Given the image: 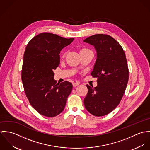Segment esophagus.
<instances>
[{"instance_id": "34e87169", "label": "esophagus", "mask_w": 150, "mask_h": 150, "mask_svg": "<svg viewBox=\"0 0 150 150\" xmlns=\"http://www.w3.org/2000/svg\"><path fill=\"white\" fill-rule=\"evenodd\" d=\"M79 84H80V83H79V82H78V81H76V82L73 83V86H78Z\"/></svg>"}]
</instances>
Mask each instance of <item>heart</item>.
Here are the masks:
<instances>
[{"mask_svg": "<svg viewBox=\"0 0 150 150\" xmlns=\"http://www.w3.org/2000/svg\"><path fill=\"white\" fill-rule=\"evenodd\" d=\"M91 51V50H89L88 48H83L80 50V52H84V51ZM64 56H65V53H64L63 55H62V57H64Z\"/></svg>", "mask_w": 150, "mask_h": 150, "instance_id": "heart-1", "label": "heart"}]
</instances>
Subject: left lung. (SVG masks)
I'll return each mask as SVG.
<instances>
[{"mask_svg":"<svg viewBox=\"0 0 150 150\" xmlns=\"http://www.w3.org/2000/svg\"><path fill=\"white\" fill-rule=\"evenodd\" d=\"M94 46L97 58L91 74L98 79L95 88L86 85V110L101 117L111 112L121 100L129 79L127 58L121 45L111 36L97 34L84 40Z\"/></svg>","mask_w":150,"mask_h":150,"instance_id":"obj_1","label":"left lung"}]
</instances>
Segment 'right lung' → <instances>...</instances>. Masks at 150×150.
<instances>
[{
  "mask_svg": "<svg viewBox=\"0 0 150 150\" xmlns=\"http://www.w3.org/2000/svg\"><path fill=\"white\" fill-rule=\"evenodd\" d=\"M73 40L44 32L31 39L25 48L21 71L24 91L31 106L44 116L62 112L71 92V83L57 84L53 70L60 63L61 51Z\"/></svg>",
  "mask_w": 150,
  "mask_h": 150,
  "instance_id": "1",
  "label": "right lung"
}]
</instances>
